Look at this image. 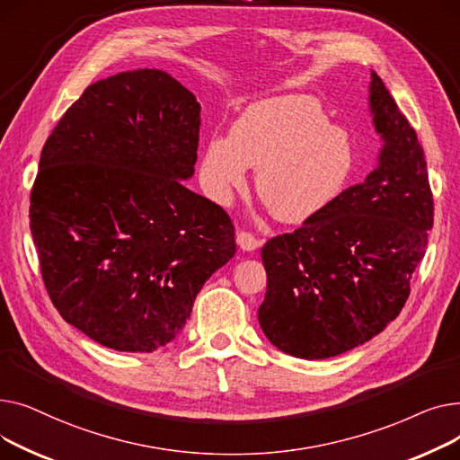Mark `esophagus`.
Returning a JSON list of instances; mask_svg holds the SVG:
<instances>
[{
    "label": "esophagus",
    "instance_id": "esophagus-1",
    "mask_svg": "<svg viewBox=\"0 0 460 460\" xmlns=\"http://www.w3.org/2000/svg\"><path fill=\"white\" fill-rule=\"evenodd\" d=\"M236 244L243 252H253L261 246L259 240L252 233H246V231H236Z\"/></svg>",
    "mask_w": 460,
    "mask_h": 460
}]
</instances>
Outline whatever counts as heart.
<instances>
[{
  "label": "heart",
  "instance_id": "1",
  "mask_svg": "<svg viewBox=\"0 0 460 460\" xmlns=\"http://www.w3.org/2000/svg\"><path fill=\"white\" fill-rule=\"evenodd\" d=\"M246 167H255V191L276 220L304 224L345 191L356 147L317 99L274 96L248 106L227 137H212L199 169L210 196L226 201L244 186Z\"/></svg>",
  "mask_w": 460,
  "mask_h": 460
}]
</instances>
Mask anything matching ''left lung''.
<instances>
[{"mask_svg": "<svg viewBox=\"0 0 460 460\" xmlns=\"http://www.w3.org/2000/svg\"><path fill=\"white\" fill-rule=\"evenodd\" d=\"M367 101L382 141L376 167L261 250L259 324L288 356L324 359L373 340L401 313L425 255L434 214L425 153L375 70Z\"/></svg>", "mask_w": 460, "mask_h": 460, "instance_id": "8db88e82", "label": "left lung"}]
</instances>
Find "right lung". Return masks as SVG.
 <instances>
[{
	"instance_id": "right-lung-1",
	"label": "right lung",
	"mask_w": 460,
	"mask_h": 460,
	"mask_svg": "<svg viewBox=\"0 0 460 460\" xmlns=\"http://www.w3.org/2000/svg\"><path fill=\"white\" fill-rule=\"evenodd\" d=\"M201 104L164 70L89 85L44 143L30 227L59 315L119 352L175 340L205 281L234 255L222 207L181 181Z\"/></svg>"
}]
</instances>
